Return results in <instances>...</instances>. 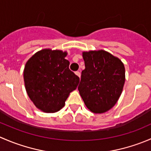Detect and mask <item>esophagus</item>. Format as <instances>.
Segmentation results:
<instances>
[{
    "mask_svg": "<svg viewBox=\"0 0 151 151\" xmlns=\"http://www.w3.org/2000/svg\"><path fill=\"white\" fill-rule=\"evenodd\" d=\"M75 74H77V75L79 77H80V75H81V74H80V71H76V72H75Z\"/></svg>",
    "mask_w": 151,
    "mask_h": 151,
    "instance_id": "1",
    "label": "esophagus"
}]
</instances>
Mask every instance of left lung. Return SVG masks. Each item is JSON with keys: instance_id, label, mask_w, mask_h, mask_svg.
<instances>
[{"instance_id": "obj_1", "label": "left lung", "mask_w": 151, "mask_h": 151, "mask_svg": "<svg viewBox=\"0 0 151 151\" xmlns=\"http://www.w3.org/2000/svg\"><path fill=\"white\" fill-rule=\"evenodd\" d=\"M79 92L94 113H103L118 101L125 83V68L118 58L104 50L84 52Z\"/></svg>"}]
</instances>
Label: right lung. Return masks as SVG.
I'll list each match as a JSON object with an SVG mask.
<instances>
[{"label": "right lung", "mask_w": 151, "mask_h": 151, "mask_svg": "<svg viewBox=\"0 0 151 151\" xmlns=\"http://www.w3.org/2000/svg\"><path fill=\"white\" fill-rule=\"evenodd\" d=\"M67 53L60 50H42L28 60L24 81L29 98L45 112H55L64 106L80 77L68 68Z\"/></svg>", "instance_id": "1"}]
</instances>
